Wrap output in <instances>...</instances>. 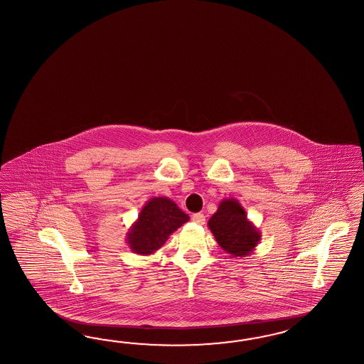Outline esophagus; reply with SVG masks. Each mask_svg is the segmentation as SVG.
<instances>
[{
  "label": "esophagus",
  "mask_w": 364,
  "mask_h": 364,
  "mask_svg": "<svg viewBox=\"0 0 364 364\" xmlns=\"http://www.w3.org/2000/svg\"><path fill=\"white\" fill-rule=\"evenodd\" d=\"M192 221L197 223V225H204L205 215L203 213H196L192 215Z\"/></svg>",
  "instance_id": "obj_1"
}]
</instances>
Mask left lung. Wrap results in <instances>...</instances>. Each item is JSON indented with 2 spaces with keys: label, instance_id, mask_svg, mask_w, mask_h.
Segmentation results:
<instances>
[{
  "label": "left lung",
  "instance_id": "left-lung-1",
  "mask_svg": "<svg viewBox=\"0 0 364 364\" xmlns=\"http://www.w3.org/2000/svg\"><path fill=\"white\" fill-rule=\"evenodd\" d=\"M208 228L220 247L231 257H248L262 240V232L248 220L237 198H223L208 221Z\"/></svg>",
  "mask_w": 364,
  "mask_h": 364
}]
</instances>
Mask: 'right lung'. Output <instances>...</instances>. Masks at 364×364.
<instances>
[{"label":"right lung","instance_id":"add662e5","mask_svg":"<svg viewBox=\"0 0 364 364\" xmlns=\"http://www.w3.org/2000/svg\"><path fill=\"white\" fill-rule=\"evenodd\" d=\"M189 215L168 197H152L143 205L138 218L126 234V243L134 254L147 257L156 252L173 231L178 230Z\"/></svg>","mask_w":364,"mask_h":364}]
</instances>
